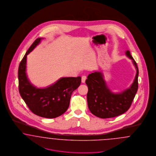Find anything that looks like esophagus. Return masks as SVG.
<instances>
[{
    "mask_svg": "<svg viewBox=\"0 0 156 156\" xmlns=\"http://www.w3.org/2000/svg\"><path fill=\"white\" fill-rule=\"evenodd\" d=\"M87 80V76L83 75L82 76L81 81L82 83H85V80Z\"/></svg>",
    "mask_w": 156,
    "mask_h": 156,
    "instance_id": "obj_1",
    "label": "esophagus"
}]
</instances>
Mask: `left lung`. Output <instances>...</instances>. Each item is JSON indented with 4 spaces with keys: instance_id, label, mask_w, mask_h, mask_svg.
<instances>
[{
    "instance_id": "1",
    "label": "left lung",
    "mask_w": 156,
    "mask_h": 156,
    "mask_svg": "<svg viewBox=\"0 0 156 156\" xmlns=\"http://www.w3.org/2000/svg\"><path fill=\"white\" fill-rule=\"evenodd\" d=\"M126 55L132 60L136 69V74L131 86L123 91L113 93L108 87L101 72L89 74L85 83L88 86L87 102L89 111L98 118H114L125 113L130 107L138 89L139 69L129 50Z\"/></svg>"
}]
</instances>
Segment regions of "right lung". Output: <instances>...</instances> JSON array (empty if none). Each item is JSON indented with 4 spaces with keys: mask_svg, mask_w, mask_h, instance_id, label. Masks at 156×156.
Segmentation results:
<instances>
[{
    "mask_svg": "<svg viewBox=\"0 0 156 156\" xmlns=\"http://www.w3.org/2000/svg\"><path fill=\"white\" fill-rule=\"evenodd\" d=\"M38 38L30 47L21 61L18 69L19 90L20 96L33 113L45 118H55L67 111L73 92L81 82V77L61 78L45 88L33 85L26 74L27 55L39 44Z\"/></svg>",
    "mask_w": 156,
    "mask_h": 156,
    "instance_id": "add662e5",
    "label": "right lung"
}]
</instances>
